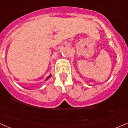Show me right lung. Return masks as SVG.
<instances>
[{
  "label": "right lung",
  "instance_id": "right-lung-1",
  "mask_svg": "<svg viewBox=\"0 0 128 128\" xmlns=\"http://www.w3.org/2000/svg\"><path fill=\"white\" fill-rule=\"evenodd\" d=\"M52 76V75L51 74H50V75H49V76H48V77H47V78H46V80H47L48 79H49V78H50V77H51Z\"/></svg>",
  "mask_w": 128,
  "mask_h": 128
}]
</instances>
